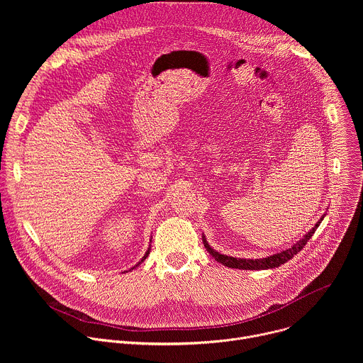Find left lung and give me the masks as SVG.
I'll return each instance as SVG.
<instances>
[{"label":"left lung","mask_w":363,"mask_h":363,"mask_svg":"<svg viewBox=\"0 0 363 363\" xmlns=\"http://www.w3.org/2000/svg\"><path fill=\"white\" fill-rule=\"evenodd\" d=\"M326 214L322 216V218L316 223V225L310 230L307 234L303 235V238H300L297 242H294L291 247L277 252V254H273V255H269V257H264V258H255V260H252V258H237V257H231V255H225V254H221L218 252L217 250H214L208 241H206L205 235H202V242L206 248V251L210 252V255H213L216 260L218 263H221L223 266L225 267H230V269H240V270H269V269H276V267H280L281 264L287 263L289 260H291V258L300 251L303 250V247L307 244V241L312 238V235L315 234V231L318 230V227L320 225V223L323 221Z\"/></svg>","instance_id":"8db88e82"}]
</instances>
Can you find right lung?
Masks as SVG:
<instances>
[{"label": "right lung", "instance_id": "add662e5", "mask_svg": "<svg viewBox=\"0 0 363 363\" xmlns=\"http://www.w3.org/2000/svg\"><path fill=\"white\" fill-rule=\"evenodd\" d=\"M149 251H150V245H149V248H147V251H146V252H145V255H143V257H142V260H140V262H139V263H138V264H136V266H139V264H140V263H143V260H145V258H146V257H147V255H149ZM136 266H135V267H136ZM135 267H132V269H130V270H133V269H135ZM130 270H129V272H130ZM126 273H128V272H126Z\"/></svg>", "mask_w": 363, "mask_h": 363}]
</instances>
